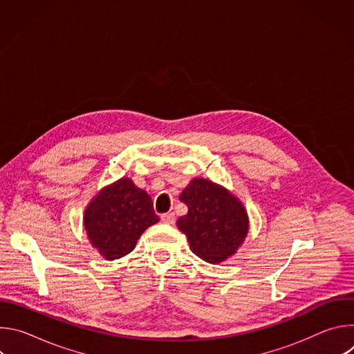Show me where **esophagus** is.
Instances as JSON below:
<instances>
[{"label":"esophagus","mask_w":354,"mask_h":354,"mask_svg":"<svg viewBox=\"0 0 354 354\" xmlns=\"http://www.w3.org/2000/svg\"><path fill=\"white\" fill-rule=\"evenodd\" d=\"M161 220L165 224H174L176 221V216H175V213H165L161 216Z\"/></svg>","instance_id":"esophagus-1"}]
</instances>
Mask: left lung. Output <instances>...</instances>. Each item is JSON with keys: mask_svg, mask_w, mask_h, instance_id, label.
I'll list each match as a JSON object with an SVG mask.
<instances>
[{"mask_svg": "<svg viewBox=\"0 0 354 354\" xmlns=\"http://www.w3.org/2000/svg\"><path fill=\"white\" fill-rule=\"evenodd\" d=\"M187 214L179 217L178 228L187 236L190 249L200 259L220 263L242 245L249 220L241 201L225 187L193 179L180 193Z\"/></svg>", "mask_w": 354, "mask_h": 354, "instance_id": "obj_1", "label": "left lung"}]
</instances>
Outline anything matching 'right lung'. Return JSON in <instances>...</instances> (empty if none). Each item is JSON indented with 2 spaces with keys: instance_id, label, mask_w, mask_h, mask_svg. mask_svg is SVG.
<instances>
[{
  "instance_id": "right-lung-1",
  "label": "right lung",
  "mask_w": 354,
  "mask_h": 354,
  "mask_svg": "<svg viewBox=\"0 0 354 354\" xmlns=\"http://www.w3.org/2000/svg\"><path fill=\"white\" fill-rule=\"evenodd\" d=\"M158 221L153 200L129 178L104 187L84 213V225L92 246L108 261L130 254L140 235Z\"/></svg>"
}]
</instances>
